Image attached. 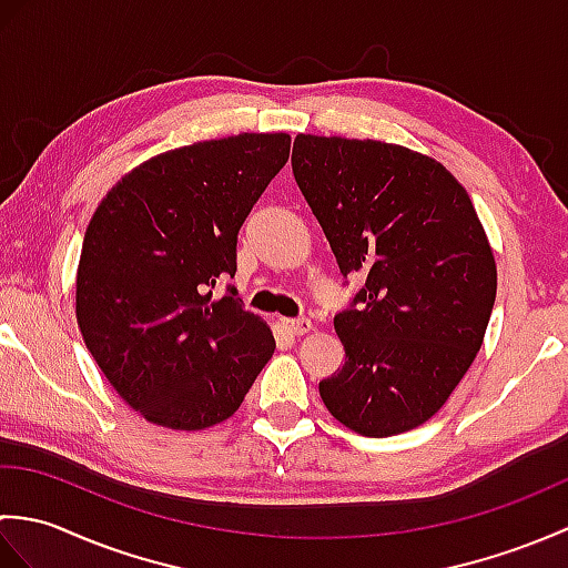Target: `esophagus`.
Returning <instances> with one entry per match:
<instances>
[{
    "instance_id": "esophagus-1",
    "label": "esophagus",
    "mask_w": 568,
    "mask_h": 568,
    "mask_svg": "<svg viewBox=\"0 0 568 568\" xmlns=\"http://www.w3.org/2000/svg\"><path fill=\"white\" fill-rule=\"evenodd\" d=\"M283 327L291 332L293 336H303L312 329V322L307 317H297V320H283Z\"/></svg>"
}]
</instances>
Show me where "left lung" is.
<instances>
[{"label": "left lung", "mask_w": 568, "mask_h": 568, "mask_svg": "<svg viewBox=\"0 0 568 568\" xmlns=\"http://www.w3.org/2000/svg\"><path fill=\"white\" fill-rule=\"evenodd\" d=\"M293 175L342 275L366 277L334 317L346 361L320 383L324 405L364 437L425 425L474 364L496 303L474 202L429 155L373 139L300 134Z\"/></svg>", "instance_id": "left-lung-1"}]
</instances>
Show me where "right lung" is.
<instances>
[{
  "mask_svg": "<svg viewBox=\"0 0 568 568\" xmlns=\"http://www.w3.org/2000/svg\"><path fill=\"white\" fill-rule=\"evenodd\" d=\"M287 155V134L192 143L134 168L92 214L75 293L82 339L153 425H220L275 352L236 287H212L234 277L239 229Z\"/></svg>",
  "mask_w": 568,
  "mask_h": 568,
  "instance_id": "1",
  "label": "right lung"
}]
</instances>
